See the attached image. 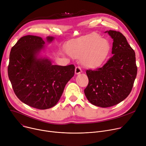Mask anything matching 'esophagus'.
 Listing matches in <instances>:
<instances>
[{
  "instance_id": "obj_1",
  "label": "esophagus",
  "mask_w": 146,
  "mask_h": 146,
  "mask_svg": "<svg viewBox=\"0 0 146 146\" xmlns=\"http://www.w3.org/2000/svg\"><path fill=\"white\" fill-rule=\"evenodd\" d=\"M75 72L76 74H79L80 73L82 72V70L81 69V68L80 66H76L75 68Z\"/></svg>"
}]
</instances>
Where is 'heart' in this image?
I'll use <instances>...</instances> for the list:
<instances>
[{
    "instance_id": "b5f03b06",
    "label": "heart",
    "mask_w": 146,
    "mask_h": 146,
    "mask_svg": "<svg viewBox=\"0 0 146 146\" xmlns=\"http://www.w3.org/2000/svg\"><path fill=\"white\" fill-rule=\"evenodd\" d=\"M110 42L97 33H92L71 45L68 52L75 58H81L83 65L96 68L103 64L110 53Z\"/></svg>"
}]
</instances>
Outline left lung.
I'll use <instances>...</instances> for the list:
<instances>
[{
    "label": "left lung",
    "instance_id": "8db88e82",
    "mask_svg": "<svg viewBox=\"0 0 146 146\" xmlns=\"http://www.w3.org/2000/svg\"><path fill=\"white\" fill-rule=\"evenodd\" d=\"M105 33L113 39L112 56L96 70H87L88 84L85 95L91 103L106 108L118 104L129 95L136 78L137 68L134 50L119 32Z\"/></svg>",
    "mask_w": 146,
    "mask_h": 146
}]
</instances>
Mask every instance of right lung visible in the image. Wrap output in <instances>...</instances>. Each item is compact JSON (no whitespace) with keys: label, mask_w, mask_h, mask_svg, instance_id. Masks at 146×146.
<instances>
[{"label":"right lung","mask_w":146,"mask_h":146,"mask_svg":"<svg viewBox=\"0 0 146 146\" xmlns=\"http://www.w3.org/2000/svg\"><path fill=\"white\" fill-rule=\"evenodd\" d=\"M54 39L48 36V43ZM41 37L27 35L12 48L8 76L14 92L22 102L39 110L55 106L67 82L74 75L75 66L53 65L40 53L45 49Z\"/></svg>","instance_id":"obj_1"}]
</instances>
